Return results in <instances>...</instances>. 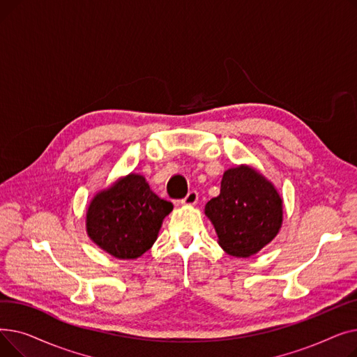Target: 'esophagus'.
<instances>
[{
  "label": "esophagus",
  "instance_id": "obj_1",
  "mask_svg": "<svg viewBox=\"0 0 357 357\" xmlns=\"http://www.w3.org/2000/svg\"><path fill=\"white\" fill-rule=\"evenodd\" d=\"M198 202V192L197 191H190L186 194V197L181 201L182 205H195Z\"/></svg>",
  "mask_w": 357,
  "mask_h": 357
}]
</instances>
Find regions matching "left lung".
Here are the masks:
<instances>
[{
	"label": "left lung",
	"mask_w": 357,
	"mask_h": 357,
	"mask_svg": "<svg viewBox=\"0 0 357 357\" xmlns=\"http://www.w3.org/2000/svg\"><path fill=\"white\" fill-rule=\"evenodd\" d=\"M218 245L234 257H249L276 237L284 221V201L275 185L255 167L227 169L220 195L205 205Z\"/></svg>",
	"instance_id": "8db88e82"
}]
</instances>
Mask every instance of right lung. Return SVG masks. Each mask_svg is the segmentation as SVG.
<instances>
[{
  "mask_svg": "<svg viewBox=\"0 0 357 357\" xmlns=\"http://www.w3.org/2000/svg\"><path fill=\"white\" fill-rule=\"evenodd\" d=\"M172 210V202L150 190L143 175L131 172L93 195L85 217L86 234L108 255L133 260L153 246Z\"/></svg>",
  "mask_w": 357,
  "mask_h": 357,
  "instance_id": "obj_1",
  "label": "right lung"
}]
</instances>
